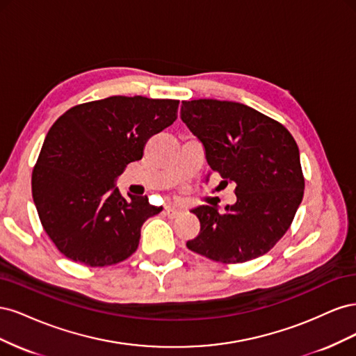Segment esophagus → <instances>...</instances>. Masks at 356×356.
I'll return each mask as SVG.
<instances>
[{"label": "esophagus", "mask_w": 356, "mask_h": 356, "mask_svg": "<svg viewBox=\"0 0 356 356\" xmlns=\"http://www.w3.org/2000/svg\"><path fill=\"white\" fill-rule=\"evenodd\" d=\"M166 213H168V217L175 218V217H178V215L182 213V209H179L177 207H166Z\"/></svg>", "instance_id": "1"}]
</instances>
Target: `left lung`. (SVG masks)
Wrapping results in <instances>:
<instances>
[{
	"mask_svg": "<svg viewBox=\"0 0 356 356\" xmlns=\"http://www.w3.org/2000/svg\"><path fill=\"white\" fill-rule=\"evenodd\" d=\"M181 120L203 145L211 172L234 184L222 212L200 204V232L188 250L215 261L245 263L268 252L289 229L303 199L300 152L286 129L251 106L217 99L184 101ZM221 186V184H220Z\"/></svg>",
	"mask_w": 356,
	"mask_h": 356,
	"instance_id": "1",
	"label": "left lung"
}]
</instances>
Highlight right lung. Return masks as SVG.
Segmentation results:
<instances>
[{
  "instance_id": "right-lung-1",
  "label": "right lung",
  "mask_w": 356,
  "mask_h": 356,
  "mask_svg": "<svg viewBox=\"0 0 356 356\" xmlns=\"http://www.w3.org/2000/svg\"><path fill=\"white\" fill-rule=\"evenodd\" d=\"M179 101L110 96L72 106L50 127L32 172L38 217L58 250L92 267L120 263L143 224L163 208L124 199L115 181L141 160L149 138L177 120Z\"/></svg>"
}]
</instances>
